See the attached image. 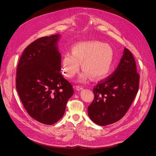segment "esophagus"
I'll use <instances>...</instances> for the list:
<instances>
[{
  "mask_svg": "<svg viewBox=\"0 0 156 156\" xmlns=\"http://www.w3.org/2000/svg\"><path fill=\"white\" fill-rule=\"evenodd\" d=\"M83 86H76V90L77 91H81V90H83Z\"/></svg>",
  "mask_w": 156,
  "mask_h": 156,
  "instance_id": "1",
  "label": "esophagus"
}]
</instances>
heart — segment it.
<instances>
[{
    "label": "heart",
    "instance_id": "obj_1",
    "mask_svg": "<svg viewBox=\"0 0 156 156\" xmlns=\"http://www.w3.org/2000/svg\"><path fill=\"white\" fill-rule=\"evenodd\" d=\"M114 60V51L109 45L99 41H86L76 44L72 47V54L65 53L62 59L63 75L72 78L78 72L82 63L83 72L80 81L91 75L94 79L105 78L110 73Z\"/></svg>",
    "mask_w": 156,
    "mask_h": 156
}]
</instances>
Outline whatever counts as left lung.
Segmentation results:
<instances>
[{"label":"left lung","mask_w":156,"mask_h":156,"mask_svg":"<svg viewBox=\"0 0 156 156\" xmlns=\"http://www.w3.org/2000/svg\"><path fill=\"white\" fill-rule=\"evenodd\" d=\"M114 74L93 89L94 99L87 107L88 116L96 124L117 122L126 113L139 88L140 75L133 55L126 48Z\"/></svg>","instance_id":"left-lung-1"}]
</instances>
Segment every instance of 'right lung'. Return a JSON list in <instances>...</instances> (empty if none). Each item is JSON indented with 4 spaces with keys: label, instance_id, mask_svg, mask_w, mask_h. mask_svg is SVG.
<instances>
[{
    "label": "right lung",
    "instance_id": "right-lung-1",
    "mask_svg": "<svg viewBox=\"0 0 156 156\" xmlns=\"http://www.w3.org/2000/svg\"><path fill=\"white\" fill-rule=\"evenodd\" d=\"M58 34L41 37L22 54L17 67L16 87L28 114L40 123L52 125L64 115L73 94L72 84L60 73Z\"/></svg>",
    "mask_w": 156,
    "mask_h": 156
}]
</instances>
